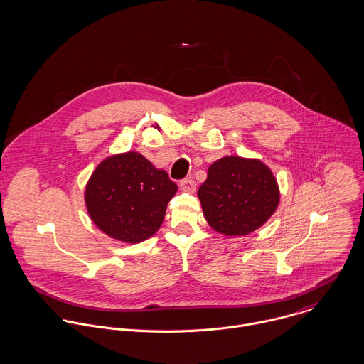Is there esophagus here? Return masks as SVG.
<instances>
[{
  "label": "esophagus",
  "mask_w": 364,
  "mask_h": 364,
  "mask_svg": "<svg viewBox=\"0 0 364 364\" xmlns=\"http://www.w3.org/2000/svg\"><path fill=\"white\" fill-rule=\"evenodd\" d=\"M179 186H181V189H182V191L189 192V193H193V192L196 191V183H195V181H193V179H191V178H186V179L181 181Z\"/></svg>",
  "instance_id": "1"
}]
</instances>
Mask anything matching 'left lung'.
I'll list each match as a JSON object with an SVG mask.
<instances>
[{"label":"left lung","mask_w":364,"mask_h":364,"mask_svg":"<svg viewBox=\"0 0 364 364\" xmlns=\"http://www.w3.org/2000/svg\"><path fill=\"white\" fill-rule=\"evenodd\" d=\"M198 198L208 225L225 236L262 228L279 205V186L259 159L227 156L214 161Z\"/></svg>","instance_id":"1"}]
</instances>
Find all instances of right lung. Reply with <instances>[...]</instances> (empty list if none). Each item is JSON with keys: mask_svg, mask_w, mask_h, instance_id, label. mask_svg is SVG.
Instances as JSON below:
<instances>
[{"mask_svg": "<svg viewBox=\"0 0 364 364\" xmlns=\"http://www.w3.org/2000/svg\"><path fill=\"white\" fill-rule=\"evenodd\" d=\"M176 191L164 169L137 151H127L96 166L85 188V204L100 231L134 245L160 230L166 204Z\"/></svg>", "mask_w": 364, "mask_h": 364, "instance_id": "obj_1", "label": "right lung"}]
</instances>
